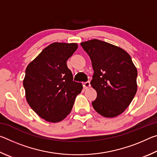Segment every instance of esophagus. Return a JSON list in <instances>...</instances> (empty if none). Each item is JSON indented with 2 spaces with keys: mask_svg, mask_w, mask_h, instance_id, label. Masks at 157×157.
<instances>
[{
  "mask_svg": "<svg viewBox=\"0 0 157 157\" xmlns=\"http://www.w3.org/2000/svg\"><path fill=\"white\" fill-rule=\"evenodd\" d=\"M90 86H91V84H90V82L88 81V82H84L83 83V86L84 89H88L90 87Z\"/></svg>",
  "mask_w": 157,
  "mask_h": 157,
  "instance_id": "esophagus-1",
  "label": "esophagus"
}]
</instances>
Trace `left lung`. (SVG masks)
<instances>
[{"label": "left lung", "instance_id": "8db88e82", "mask_svg": "<svg viewBox=\"0 0 157 157\" xmlns=\"http://www.w3.org/2000/svg\"><path fill=\"white\" fill-rule=\"evenodd\" d=\"M91 58V85L97 92L93 107L101 116L114 118L128 107L137 91V69L121 48L98 39L80 44Z\"/></svg>", "mask_w": 157, "mask_h": 157}]
</instances>
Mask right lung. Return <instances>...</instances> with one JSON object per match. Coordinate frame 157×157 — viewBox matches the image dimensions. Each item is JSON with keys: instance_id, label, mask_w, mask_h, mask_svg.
<instances>
[{"instance_id": "add662e5", "label": "right lung", "mask_w": 157, "mask_h": 157, "mask_svg": "<svg viewBox=\"0 0 157 157\" xmlns=\"http://www.w3.org/2000/svg\"><path fill=\"white\" fill-rule=\"evenodd\" d=\"M75 43L55 42L28 65L23 84L29 105L50 123L63 120L72 110L83 86L74 82L66 61L78 48Z\"/></svg>"}]
</instances>
